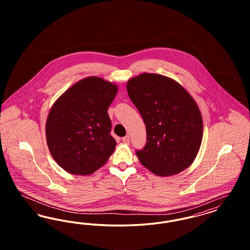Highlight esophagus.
<instances>
[{
	"label": "esophagus",
	"instance_id": "esophagus-1",
	"mask_svg": "<svg viewBox=\"0 0 250 250\" xmlns=\"http://www.w3.org/2000/svg\"><path fill=\"white\" fill-rule=\"evenodd\" d=\"M122 140H123V142L125 143H128L130 142V137H129V136H125V137H124Z\"/></svg>",
	"mask_w": 250,
	"mask_h": 250
}]
</instances>
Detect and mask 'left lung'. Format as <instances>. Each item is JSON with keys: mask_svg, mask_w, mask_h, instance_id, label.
<instances>
[{"mask_svg": "<svg viewBox=\"0 0 250 250\" xmlns=\"http://www.w3.org/2000/svg\"><path fill=\"white\" fill-rule=\"evenodd\" d=\"M131 101L143 116L147 143L136 155L158 176H172L190 166L203 135L202 113L189 93L163 75L143 73L126 83Z\"/></svg>", "mask_w": 250, "mask_h": 250, "instance_id": "left-lung-1", "label": "left lung"}]
</instances>
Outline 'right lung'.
<instances>
[{
	"instance_id": "right-lung-1",
	"label": "right lung",
	"mask_w": 250,
	"mask_h": 250,
	"mask_svg": "<svg viewBox=\"0 0 250 250\" xmlns=\"http://www.w3.org/2000/svg\"><path fill=\"white\" fill-rule=\"evenodd\" d=\"M117 92L116 84L88 77L73 84L52 105L46 123L48 150L68 173L92 174L114 152L107 107Z\"/></svg>"
}]
</instances>
